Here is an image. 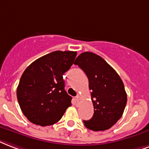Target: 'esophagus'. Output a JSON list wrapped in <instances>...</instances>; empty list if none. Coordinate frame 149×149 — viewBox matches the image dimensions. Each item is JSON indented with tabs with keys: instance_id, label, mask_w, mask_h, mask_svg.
Masks as SVG:
<instances>
[{
	"instance_id": "34e87169",
	"label": "esophagus",
	"mask_w": 149,
	"mask_h": 149,
	"mask_svg": "<svg viewBox=\"0 0 149 149\" xmlns=\"http://www.w3.org/2000/svg\"><path fill=\"white\" fill-rule=\"evenodd\" d=\"M74 104H75L76 106H78V105L79 104V103L81 102V98H80L79 96H77V97L74 99Z\"/></svg>"
}]
</instances>
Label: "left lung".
I'll return each instance as SVG.
<instances>
[{
	"instance_id": "obj_1",
	"label": "left lung",
	"mask_w": 149,
	"mask_h": 149,
	"mask_svg": "<svg viewBox=\"0 0 149 149\" xmlns=\"http://www.w3.org/2000/svg\"><path fill=\"white\" fill-rule=\"evenodd\" d=\"M74 64L83 70L89 79L94 113L91 119L83 123L93 131L110 129L123 114L127 102L124 84L117 72L100 56L82 52Z\"/></svg>"
}]
</instances>
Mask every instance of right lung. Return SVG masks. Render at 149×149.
I'll return each instance as SVG.
<instances>
[{
    "mask_svg": "<svg viewBox=\"0 0 149 149\" xmlns=\"http://www.w3.org/2000/svg\"><path fill=\"white\" fill-rule=\"evenodd\" d=\"M76 55L71 51H55L33 61L24 70L16 94L21 110L32 123L53 125L71 105L72 97L64 89L63 75Z\"/></svg>",
    "mask_w": 149,
    "mask_h": 149,
    "instance_id": "right-lung-1",
    "label": "right lung"
}]
</instances>
